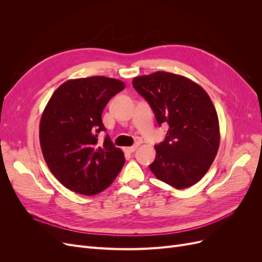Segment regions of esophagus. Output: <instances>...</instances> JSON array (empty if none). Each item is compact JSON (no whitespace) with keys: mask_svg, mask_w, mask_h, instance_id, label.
Instances as JSON below:
<instances>
[{"mask_svg":"<svg viewBox=\"0 0 262 262\" xmlns=\"http://www.w3.org/2000/svg\"><path fill=\"white\" fill-rule=\"evenodd\" d=\"M137 148H138V145H133V146H130V147H124V152L131 154L133 152H136Z\"/></svg>","mask_w":262,"mask_h":262,"instance_id":"obj_1","label":"esophagus"}]
</instances>
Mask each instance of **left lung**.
Wrapping results in <instances>:
<instances>
[{
	"label": "left lung",
	"mask_w": 262,
	"mask_h": 262,
	"mask_svg": "<svg viewBox=\"0 0 262 262\" xmlns=\"http://www.w3.org/2000/svg\"><path fill=\"white\" fill-rule=\"evenodd\" d=\"M132 85L148 102L157 123L169 125L165 140L155 145L150 170L176 189L196 184L220 146L219 118L209 95L189 78L163 71L134 77Z\"/></svg>",
	"instance_id": "8db88e82"
}]
</instances>
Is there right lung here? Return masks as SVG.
Returning <instances> with one entry per match:
<instances>
[{
    "instance_id": "add662e5",
    "label": "right lung",
    "mask_w": 262,
    "mask_h": 262,
    "mask_svg": "<svg viewBox=\"0 0 262 262\" xmlns=\"http://www.w3.org/2000/svg\"><path fill=\"white\" fill-rule=\"evenodd\" d=\"M124 83L105 76L69 80L60 85L47 104L39 125L45 161L61 184L72 191L94 195L112 185L124 164L123 152L106 131L102 110Z\"/></svg>"
}]
</instances>
